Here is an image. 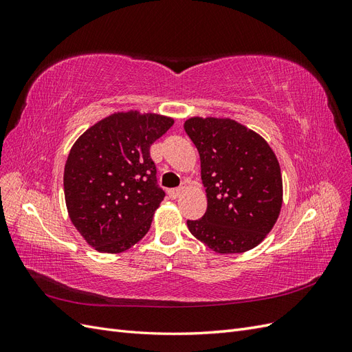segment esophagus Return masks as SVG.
<instances>
[{"instance_id": "esophagus-1", "label": "esophagus", "mask_w": 352, "mask_h": 352, "mask_svg": "<svg viewBox=\"0 0 352 352\" xmlns=\"http://www.w3.org/2000/svg\"><path fill=\"white\" fill-rule=\"evenodd\" d=\"M185 185H182V186H179V188H173V189H168V197L172 198V199H176V198H179L180 195L184 194V190H185Z\"/></svg>"}]
</instances>
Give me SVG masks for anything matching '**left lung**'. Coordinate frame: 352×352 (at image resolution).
Returning <instances> with one entry per match:
<instances>
[{
  "label": "left lung",
  "mask_w": 352,
  "mask_h": 352,
  "mask_svg": "<svg viewBox=\"0 0 352 352\" xmlns=\"http://www.w3.org/2000/svg\"><path fill=\"white\" fill-rule=\"evenodd\" d=\"M201 160L207 211L189 232L219 254L250 251L267 236L282 208L278 158L263 136L232 119L190 117L184 124Z\"/></svg>",
  "instance_id": "left-lung-1"
}]
</instances>
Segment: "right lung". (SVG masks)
<instances>
[{
    "label": "right lung",
    "mask_w": 352,
    "mask_h": 352,
    "mask_svg": "<svg viewBox=\"0 0 352 352\" xmlns=\"http://www.w3.org/2000/svg\"><path fill=\"white\" fill-rule=\"evenodd\" d=\"M172 117L113 113L85 131L65 166L69 217L83 239L100 252L119 254L141 241L164 198L150 146Z\"/></svg>",
    "instance_id": "add662e5"
}]
</instances>
